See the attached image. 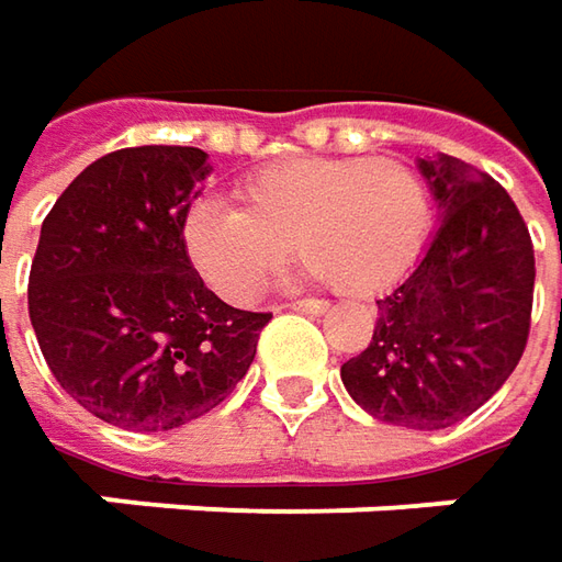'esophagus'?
Segmentation results:
<instances>
[{"label":"esophagus","instance_id":"34e87169","mask_svg":"<svg viewBox=\"0 0 562 562\" xmlns=\"http://www.w3.org/2000/svg\"><path fill=\"white\" fill-rule=\"evenodd\" d=\"M289 311H299V314H311V317H317V314H326V301H317V299L295 301V304H289Z\"/></svg>","mask_w":562,"mask_h":562}]
</instances>
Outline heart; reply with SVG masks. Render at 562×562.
Returning <instances> with one entry per match:
<instances>
[{"label":"heart","instance_id":"1","mask_svg":"<svg viewBox=\"0 0 562 562\" xmlns=\"http://www.w3.org/2000/svg\"><path fill=\"white\" fill-rule=\"evenodd\" d=\"M239 202H199L183 221L189 261L226 301L255 299L289 245L339 295H376L416 261L432 223L426 180L392 158L282 161L251 173Z\"/></svg>","mask_w":562,"mask_h":562}]
</instances>
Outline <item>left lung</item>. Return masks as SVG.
<instances>
[{
  "instance_id": "left-lung-1",
  "label": "left lung",
  "mask_w": 562,
  "mask_h": 562,
  "mask_svg": "<svg viewBox=\"0 0 562 562\" xmlns=\"http://www.w3.org/2000/svg\"><path fill=\"white\" fill-rule=\"evenodd\" d=\"M416 170L438 229L416 267L376 301L373 339L341 363L348 395L392 426L436 432L479 411L526 351L535 251L507 189L451 155Z\"/></svg>"
}]
</instances>
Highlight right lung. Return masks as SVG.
I'll return each instance as SVG.
<instances>
[{"label": "right lung", "instance_id": "right-lung-1", "mask_svg": "<svg viewBox=\"0 0 562 562\" xmlns=\"http://www.w3.org/2000/svg\"><path fill=\"white\" fill-rule=\"evenodd\" d=\"M211 177L202 148L111 151L52 204L30 267V323L52 376L89 414L167 432L248 373L270 314L221 301L183 245Z\"/></svg>", "mask_w": 562, "mask_h": 562}]
</instances>
